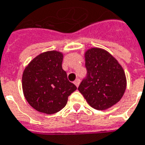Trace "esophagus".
<instances>
[{"mask_svg": "<svg viewBox=\"0 0 145 145\" xmlns=\"http://www.w3.org/2000/svg\"><path fill=\"white\" fill-rule=\"evenodd\" d=\"M74 84L76 85V86L77 87L79 86V84H80V79H76V80H75V81H74Z\"/></svg>", "mask_w": 145, "mask_h": 145, "instance_id": "esophagus-1", "label": "esophagus"}]
</instances>
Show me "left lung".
Listing matches in <instances>:
<instances>
[{"label": "left lung", "mask_w": 145, "mask_h": 145, "mask_svg": "<svg viewBox=\"0 0 145 145\" xmlns=\"http://www.w3.org/2000/svg\"><path fill=\"white\" fill-rule=\"evenodd\" d=\"M87 75L79 91L95 109L105 110L120 101L126 89L122 67L109 53L100 48L85 53Z\"/></svg>", "instance_id": "1"}]
</instances>
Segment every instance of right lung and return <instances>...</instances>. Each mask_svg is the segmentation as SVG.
<instances>
[{
  "instance_id": "add662e5",
  "label": "right lung",
  "mask_w": 145,
  "mask_h": 145,
  "mask_svg": "<svg viewBox=\"0 0 145 145\" xmlns=\"http://www.w3.org/2000/svg\"><path fill=\"white\" fill-rule=\"evenodd\" d=\"M63 53L48 51L33 59L22 76L23 92L28 103L40 112L54 114L66 106L76 90L62 68Z\"/></svg>"
}]
</instances>
